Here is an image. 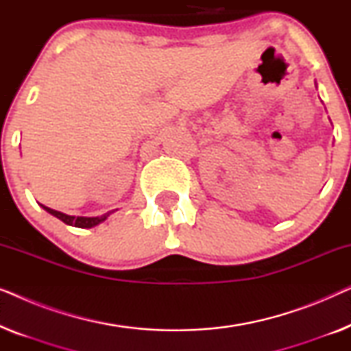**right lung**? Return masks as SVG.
Wrapping results in <instances>:
<instances>
[{
    "label": "right lung",
    "instance_id": "1",
    "mask_svg": "<svg viewBox=\"0 0 351 351\" xmlns=\"http://www.w3.org/2000/svg\"><path fill=\"white\" fill-rule=\"evenodd\" d=\"M43 206V204H41ZM43 209L47 210V213L54 215V217L60 219L62 222L66 223V225H71V227H78V228H90V227H95V225H99L100 222H104L105 219L108 217V214H104L100 215V217H75V215H69V214H64V213H59V210H54L51 208H47V206H43Z\"/></svg>",
    "mask_w": 351,
    "mask_h": 351
}]
</instances>
